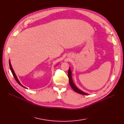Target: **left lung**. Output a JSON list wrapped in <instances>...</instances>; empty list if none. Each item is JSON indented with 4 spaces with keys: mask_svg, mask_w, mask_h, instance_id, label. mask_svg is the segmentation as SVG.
<instances>
[{
    "mask_svg": "<svg viewBox=\"0 0 124 124\" xmlns=\"http://www.w3.org/2000/svg\"><path fill=\"white\" fill-rule=\"evenodd\" d=\"M68 78H69V83L70 86H71V87L72 88V89L76 92H77L80 94H82V95H88L87 93H85L84 92H83L82 91L80 90V89H79L75 85V84H74V83L73 82V79H72V72L70 70V68H69V70H68Z\"/></svg>",
    "mask_w": 124,
    "mask_h": 124,
    "instance_id": "8db88e82",
    "label": "left lung"
}]
</instances>
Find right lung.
<instances>
[{
    "label": "right lung",
    "mask_w": 124,
    "mask_h": 124,
    "mask_svg": "<svg viewBox=\"0 0 124 124\" xmlns=\"http://www.w3.org/2000/svg\"><path fill=\"white\" fill-rule=\"evenodd\" d=\"M9 66H10V70H11V72H12V74H13V76H14L15 79H16V81L17 83H18L21 86H22V87H23V88H26V87H25L24 86H23L20 83V82L19 81V79H17V77H16V74L15 73V72H14V70H13V68H12V65H11V62H10V60H9Z\"/></svg>",
    "instance_id": "obj_1"
}]
</instances>
